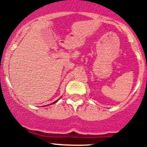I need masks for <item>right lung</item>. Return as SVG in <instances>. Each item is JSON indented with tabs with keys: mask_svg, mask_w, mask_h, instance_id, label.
I'll list each match as a JSON object with an SVG mask.
<instances>
[{
	"mask_svg": "<svg viewBox=\"0 0 147 147\" xmlns=\"http://www.w3.org/2000/svg\"><path fill=\"white\" fill-rule=\"evenodd\" d=\"M57 102V101H56V102H53V103H52V104H54V103H56V102Z\"/></svg>",
	"mask_w": 147,
	"mask_h": 147,
	"instance_id": "add662e5",
	"label": "right lung"
}]
</instances>
